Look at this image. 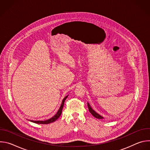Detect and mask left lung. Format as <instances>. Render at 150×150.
Masks as SVG:
<instances>
[{
    "instance_id": "1",
    "label": "left lung",
    "mask_w": 150,
    "mask_h": 150,
    "mask_svg": "<svg viewBox=\"0 0 150 150\" xmlns=\"http://www.w3.org/2000/svg\"><path fill=\"white\" fill-rule=\"evenodd\" d=\"M87 105H88V110H89L90 112L92 114V115H93L94 117H96V118H97V119H104V117H103V116H101V115H100L98 113H97L96 111H94V110L92 109V108H91V105H90V104H89L88 103H87Z\"/></svg>"
}]
</instances>
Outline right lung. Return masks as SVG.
Returning a JSON list of instances; mask_svg holds the SVG:
<instances>
[{"instance_id":"obj_1","label":"right lung","mask_w":150,"mask_h":150,"mask_svg":"<svg viewBox=\"0 0 150 150\" xmlns=\"http://www.w3.org/2000/svg\"><path fill=\"white\" fill-rule=\"evenodd\" d=\"M68 97V95L65 98L63 99L61 105L60 107L59 110L57 111L56 114L54 116H53L52 117H51L50 119H47L46 120H30V122H32L33 123H38V124H49V123H52V122L56 121L60 117V116L61 115L62 109H63V105H64V103H65V101L67 98Z\"/></svg>"}]
</instances>
